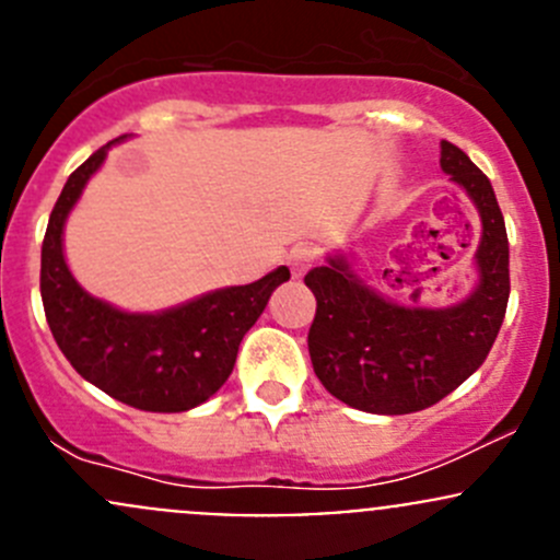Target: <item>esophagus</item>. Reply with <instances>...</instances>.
I'll return each instance as SVG.
<instances>
[{
    "label": "esophagus",
    "mask_w": 560,
    "mask_h": 560,
    "mask_svg": "<svg viewBox=\"0 0 560 560\" xmlns=\"http://www.w3.org/2000/svg\"><path fill=\"white\" fill-rule=\"evenodd\" d=\"M287 262H290L292 273L303 276L316 262V248L314 246H295L290 252V257H287Z\"/></svg>",
    "instance_id": "esophagus-1"
}]
</instances>
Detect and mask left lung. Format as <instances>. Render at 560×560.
<instances>
[{"label":"left lung","mask_w":560,"mask_h":560,"mask_svg":"<svg viewBox=\"0 0 560 560\" xmlns=\"http://www.w3.org/2000/svg\"><path fill=\"white\" fill-rule=\"evenodd\" d=\"M442 171L479 208V287L450 308L398 306L360 284L343 259L306 273L316 298L308 330L314 374L330 395L371 415H411L439 404L488 358L510 301V241L488 175L442 140Z\"/></svg>","instance_id":"left-lung-1"}]
</instances>
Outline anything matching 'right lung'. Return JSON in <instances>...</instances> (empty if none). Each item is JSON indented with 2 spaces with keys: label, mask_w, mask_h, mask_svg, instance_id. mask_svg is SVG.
<instances>
[{
  "label": "right lung",
  "mask_w": 560,
  "mask_h": 560,
  "mask_svg": "<svg viewBox=\"0 0 560 560\" xmlns=\"http://www.w3.org/2000/svg\"><path fill=\"white\" fill-rule=\"evenodd\" d=\"M107 145L67 178L50 211L39 265L45 319L72 369L110 398L143 411L195 409L233 374L248 327L290 270L276 268L254 284L208 292L162 314H124L83 292L65 262L61 228Z\"/></svg>",
  "instance_id": "add662e5"
}]
</instances>
